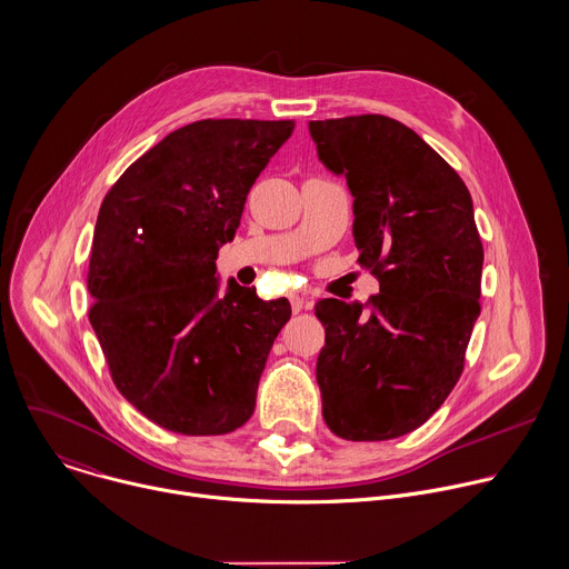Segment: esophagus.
Returning a JSON list of instances; mask_svg holds the SVG:
<instances>
[{"label":"esophagus","instance_id":"1","mask_svg":"<svg viewBox=\"0 0 569 569\" xmlns=\"http://www.w3.org/2000/svg\"><path fill=\"white\" fill-rule=\"evenodd\" d=\"M290 303H292V312H301L303 306H306V299L299 297V295H292V297H290Z\"/></svg>","mask_w":569,"mask_h":569}]
</instances>
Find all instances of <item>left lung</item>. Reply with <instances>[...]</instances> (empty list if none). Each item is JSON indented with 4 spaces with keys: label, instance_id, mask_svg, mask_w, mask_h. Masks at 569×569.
<instances>
[{
    "label": "left lung",
    "instance_id": "8db88e82",
    "mask_svg": "<svg viewBox=\"0 0 569 569\" xmlns=\"http://www.w3.org/2000/svg\"><path fill=\"white\" fill-rule=\"evenodd\" d=\"M317 156L352 194L359 266L380 295L319 299L317 357L328 429L352 442L422 427L465 366L480 315L482 243L467 184L413 129L387 116L310 120Z\"/></svg>",
    "mask_w": 569,
    "mask_h": 569
}]
</instances>
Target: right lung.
I'll return each mask as SVG.
<instances>
[{"label": "right lung", "mask_w": 569, "mask_h": 569, "mask_svg": "<svg viewBox=\"0 0 569 569\" xmlns=\"http://www.w3.org/2000/svg\"><path fill=\"white\" fill-rule=\"evenodd\" d=\"M295 120H199L164 136L109 189L89 261V321L122 398L158 427L223 436L257 402L268 352L290 319L228 279L250 187Z\"/></svg>", "instance_id": "obj_1"}]
</instances>
